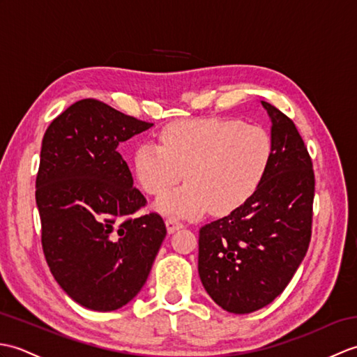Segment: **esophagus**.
Here are the masks:
<instances>
[{
  "instance_id": "esophagus-1",
  "label": "esophagus",
  "mask_w": 357,
  "mask_h": 357,
  "mask_svg": "<svg viewBox=\"0 0 357 357\" xmlns=\"http://www.w3.org/2000/svg\"><path fill=\"white\" fill-rule=\"evenodd\" d=\"M165 225H167V230H169V233L176 231V230L183 229V227H184V224L181 222V221H178L176 218H169V219H167V221H165Z\"/></svg>"
}]
</instances>
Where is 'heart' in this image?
<instances>
[{"instance_id": "1", "label": "heart", "mask_w": 357, "mask_h": 357, "mask_svg": "<svg viewBox=\"0 0 357 357\" xmlns=\"http://www.w3.org/2000/svg\"><path fill=\"white\" fill-rule=\"evenodd\" d=\"M271 155V136L259 126L239 119H181L162 128L159 144L136 147L133 169L149 195L167 192L185 172L187 184L156 202L165 215L196 218L208 208L227 215L259 187Z\"/></svg>"}]
</instances>
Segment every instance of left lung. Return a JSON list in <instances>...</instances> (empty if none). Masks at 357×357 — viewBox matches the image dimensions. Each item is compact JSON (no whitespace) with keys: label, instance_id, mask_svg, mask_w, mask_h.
Wrapping results in <instances>:
<instances>
[{"label":"left lung","instance_id":"obj_1","mask_svg":"<svg viewBox=\"0 0 357 357\" xmlns=\"http://www.w3.org/2000/svg\"><path fill=\"white\" fill-rule=\"evenodd\" d=\"M273 155L255 193L229 216L199 230L201 282L219 307L256 312L285 290L312 239L314 172L293 121L262 101Z\"/></svg>","mask_w":357,"mask_h":357}]
</instances>
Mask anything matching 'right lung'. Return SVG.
Returning a JSON list of instances; mask_svg holds the SVG:
<instances>
[{
    "label": "right lung",
    "mask_w": 357,
    "mask_h": 357,
    "mask_svg": "<svg viewBox=\"0 0 357 357\" xmlns=\"http://www.w3.org/2000/svg\"><path fill=\"white\" fill-rule=\"evenodd\" d=\"M151 123L98 100H81L47 127L36 174L41 244L56 282L79 305L113 312L146 284L167 234L133 187L119 142Z\"/></svg>",
    "instance_id": "right-lung-1"
}]
</instances>
